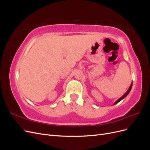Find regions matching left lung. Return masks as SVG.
I'll return each instance as SVG.
<instances>
[{
  "instance_id": "1",
  "label": "left lung",
  "mask_w": 150,
  "mask_h": 150,
  "mask_svg": "<svg viewBox=\"0 0 150 150\" xmlns=\"http://www.w3.org/2000/svg\"><path fill=\"white\" fill-rule=\"evenodd\" d=\"M132 84H131V86H130V88H129V89L128 90V91H127L124 95H123V96H122L121 98H120L119 99H118V100H117L116 102H115V104H117V103H119L120 101H121L122 100V99H124L125 97H126V96H127V95H128L129 93V92H130V91H131V88H132Z\"/></svg>"
}]
</instances>
